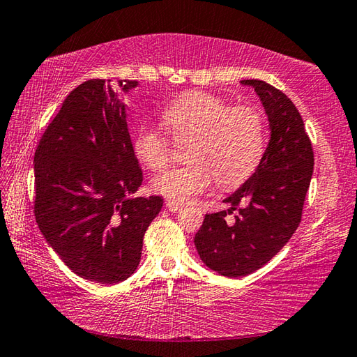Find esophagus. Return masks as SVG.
I'll return each instance as SVG.
<instances>
[{"mask_svg": "<svg viewBox=\"0 0 357 357\" xmlns=\"http://www.w3.org/2000/svg\"><path fill=\"white\" fill-rule=\"evenodd\" d=\"M165 207H167V210L169 211H179L181 208H183V204H179V202H174V201H165Z\"/></svg>", "mask_w": 357, "mask_h": 357, "instance_id": "esophagus-1", "label": "esophagus"}]
</instances>
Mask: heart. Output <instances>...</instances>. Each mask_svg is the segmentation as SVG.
I'll list each match as a JSON object with an SVG mask.
<instances>
[{"label": "heart", "mask_w": 357, "mask_h": 357, "mask_svg": "<svg viewBox=\"0 0 357 357\" xmlns=\"http://www.w3.org/2000/svg\"><path fill=\"white\" fill-rule=\"evenodd\" d=\"M164 124L176 138H193L192 164L159 173L153 190L174 202H187L213 185L238 187L252 176L264 155V119L252 105H233L222 96L192 90L167 105ZM138 161L161 170L170 159V144L155 127H141L133 141Z\"/></svg>", "instance_id": "heart-1"}]
</instances>
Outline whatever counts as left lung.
Returning a JSON list of instances; mask_svg holds the SVG:
<instances>
[{"mask_svg":"<svg viewBox=\"0 0 357 357\" xmlns=\"http://www.w3.org/2000/svg\"><path fill=\"white\" fill-rule=\"evenodd\" d=\"M241 84L255 87L259 95L271 138L253 176L224 199L231 207L206 215L195 234L202 262L227 278L259 270L293 236L314 165L312 141L290 98L261 79ZM233 211L238 215L230 223L226 216Z\"/></svg>","mask_w":357,"mask_h":357,"instance_id":"obj_1","label":"left lung"}]
</instances>
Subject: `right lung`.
<instances>
[{"instance_id": "add662e5", "label": "right lung", "mask_w": 357, "mask_h": 357, "mask_svg": "<svg viewBox=\"0 0 357 357\" xmlns=\"http://www.w3.org/2000/svg\"><path fill=\"white\" fill-rule=\"evenodd\" d=\"M118 84L128 92L138 81ZM33 164L36 224L67 267L100 284L133 275L162 198H130L142 172L112 79L72 90L43 133Z\"/></svg>"}]
</instances>
